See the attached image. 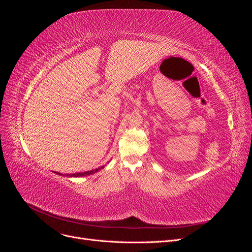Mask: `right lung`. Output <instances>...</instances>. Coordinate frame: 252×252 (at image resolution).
I'll return each mask as SVG.
<instances>
[{"label":"right lung","mask_w":252,"mask_h":252,"mask_svg":"<svg viewBox=\"0 0 252 252\" xmlns=\"http://www.w3.org/2000/svg\"><path fill=\"white\" fill-rule=\"evenodd\" d=\"M102 168H104V166H101V167H98V168L94 169V170H90V171L79 172V173H70V174H64V175H66V177H69V178H71V177H74V178L85 177V175H90V174H93V173H94V172H97L98 170H101ZM56 173H57V174H60V175H62V173H60V172H56Z\"/></svg>","instance_id":"obj_1"}]
</instances>
